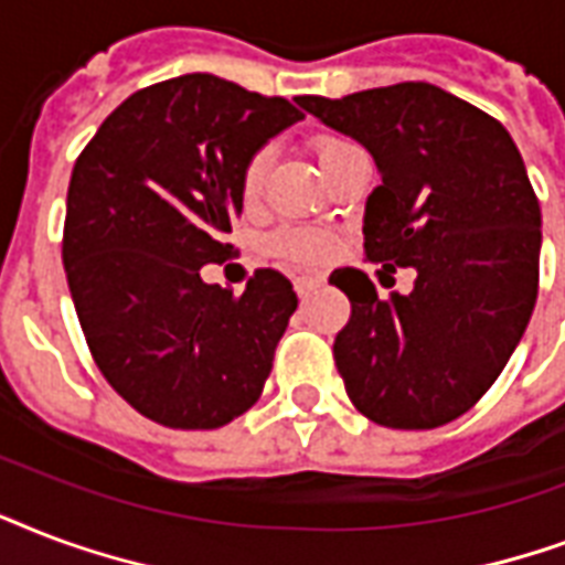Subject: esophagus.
I'll use <instances>...</instances> for the list:
<instances>
[{
    "label": "esophagus",
    "mask_w": 565,
    "mask_h": 565,
    "mask_svg": "<svg viewBox=\"0 0 565 565\" xmlns=\"http://www.w3.org/2000/svg\"><path fill=\"white\" fill-rule=\"evenodd\" d=\"M318 286H321V274H300V277H295V291L300 297H306Z\"/></svg>",
    "instance_id": "34e87169"
}]
</instances>
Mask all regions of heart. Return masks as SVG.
I'll use <instances>...</instances> for the list:
<instances>
[{
	"instance_id": "1",
	"label": "heart",
	"mask_w": 565,
	"mask_h": 565,
	"mask_svg": "<svg viewBox=\"0 0 565 565\" xmlns=\"http://www.w3.org/2000/svg\"><path fill=\"white\" fill-rule=\"evenodd\" d=\"M348 150H353V143L342 141V138H318V141H315V156H318L321 170ZM265 177H268V152H256V156L247 159V164L242 168V179H238V188H242V196L247 203H253V200L262 194ZM265 247H268L274 256H282V259L288 262L323 259L327 250H330V244L323 242L321 235L303 233V230H282V233L270 235Z\"/></svg>"
}]
</instances>
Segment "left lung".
<instances>
[{"instance_id":"left-lung-1","label":"left lung","mask_w":565,"mask_h":565,"mask_svg":"<svg viewBox=\"0 0 565 565\" xmlns=\"http://www.w3.org/2000/svg\"><path fill=\"white\" fill-rule=\"evenodd\" d=\"M297 105L371 152L380 185L362 217L365 253L415 270L413 291L388 300L360 268L330 274L351 300L332 344L348 397L395 430L460 418L504 371L536 303L542 214L513 138L427 82Z\"/></svg>"}]
</instances>
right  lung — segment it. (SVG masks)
<instances>
[{
  "mask_svg": "<svg viewBox=\"0 0 565 565\" xmlns=\"http://www.w3.org/2000/svg\"><path fill=\"white\" fill-rule=\"evenodd\" d=\"M303 115L212 73L143 87L105 117L67 191L64 270L103 377L177 430H214L259 401L297 295L279 270L242 297L200 277L233 256L242 168Z\"/></svg>",
  "mask_w": 565,
  "mask_h": 565,
  "instance_id": "add662e5",
  "label": "right lung"
}]
</instances>
